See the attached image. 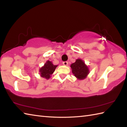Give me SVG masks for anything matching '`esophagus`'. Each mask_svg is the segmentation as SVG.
I'll list each match as a JSON object with an SVG mask.
<instances>
[{"instance_id": "obj_1", "label": "esophagus", "mask_w": 127, "mask_h": 127, "mask_svg": "<svg viewBox=\"0 0 127 127\" xmlns=\"http://www.w3.org/2000/svg\"><path fill=\"white\" fill-rule=\"evenodd\" d=\"M63 65H68V62H63Z\"/></svg>"}]
</instances>
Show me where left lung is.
<instances>
[{"instance_id": "obj_1", "label": "left lung", "mask_w": 127, "mask_h": 127, "mask_svg": "<svg viewBox=\"0 0 127 127\" xmlns=\"http://www.w3.org/2000/svg\"><path fill=\"white\" fill-rule=\"evenodd\" d=\"M72 74L78 80H83L87 76L90 71L88 67L82 59H77L75 63L71 64Z\"/></svg>"}]
</instances>
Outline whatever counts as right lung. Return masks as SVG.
Masks as SVG:
<instances>
[{
	"label": "right lung",
	"instance_id": "1",
	"mask_svg": "<svg viewBox=\"0 0 127 127\" xmlns=\"http://www.w3.org/2000/svg\"><path fill=\"white\" fill-rule=\"evenodd\" d=\"M57 66L58 65H53L52 62L47 61L44 65L39 70L40 76L46 79H49L51 77V75L55 71Z\"/></svg>",
	"mask_w": 127,
	"mask_h": 127
}]
</instances>
